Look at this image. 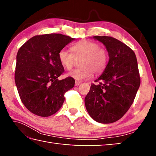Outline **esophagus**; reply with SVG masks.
I'll return each mask as SVG.
<instances>
[{"instance_id": "1", "label": "esophagus", "mask_w": 156, "mask_h": 156, "mask_svg": "<svg viewBox=\"0 0 156 156\" xmlns=\"http://www.w3.org/2000/svg\"><path fill=\"white\" fill-rule=\"evenodd\" d=\"M80 84H81V81H78V80H76L75 81V85L76 86H78Z\"/></svg>"}]
</instances>
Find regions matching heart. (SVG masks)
<instances>
[{
	"label": "heart",
	"mask_w": 156,
	"mask_h": 156,
	"mask_svg": "<svg viewBox=\"0 0 156 156\" xmlns=\"http://www.w3.org/2000/svg\"><path fill=\"white\" fill-rule=\"evenodd\" d=\"M71 51L72 54L65 49L60 50L58 59L60 64L67 70L72 69L76 60H81L79 63L81 67L68 73V76L76 80L90 78L93 73L100 74L107 67L109 54L106 49L100 47L97 42L80 41L71 47Z\"/></svg>",
	"instance_id": "heart-1"
}]
</instances>
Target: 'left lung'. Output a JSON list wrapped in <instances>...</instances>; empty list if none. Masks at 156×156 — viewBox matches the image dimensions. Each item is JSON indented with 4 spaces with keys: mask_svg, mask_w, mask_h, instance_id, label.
<instances>
[{
    "mask_svg": "<svg viewBox=\"0 0 156 156\" xmlns=\"http://www.w3.org/2000/svg\"><path fill=\"white\" fill-rule=\"evenodd\" d=\"M106 47L109 60L103 73L92 83L84 98L89 115L96 122H114L133 104L140 85V77L134 51L111 36H94Z\"/></svg>",
    "mask_w": 156,
    "mask_h": 156,
    "instance_id": "1",
    "label": "left lung"
}]
</instances>
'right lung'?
<instances>
[{
    "mask_svg": "<svg viewBox=\"0 0 156 156\" xmlns=\"http://www.w3.org/2000/svg\"><path fill=\"white\" fill-rule=\"evenodd\" d=\"M73 40L60 34L37 35L18 50L16 85L21 101L34 114L42 117L54 114L65 101V92L74 86L72 77L58 79L65 72L59 51Z\"/></svg>",
    "mask_w": 156,
    "mask_h": 156,
    "instance_id": "obj_1",
    "label": "right lung"
}]
</instances>
